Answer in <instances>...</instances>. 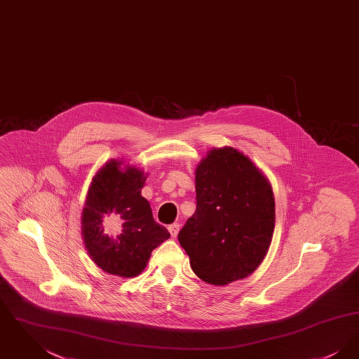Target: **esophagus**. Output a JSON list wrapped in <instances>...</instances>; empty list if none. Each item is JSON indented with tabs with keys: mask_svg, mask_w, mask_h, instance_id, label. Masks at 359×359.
I'll use <instances>...</instances> for the list:
<instances>
[{
	"mask_svg": "<svg viewBox=\"0 0 359 359\" xmlns=\"http://www.w3.org/2000/svg\"><path fill=\"white\" fill-rule=\"evenodd\" d=\"M168 230L171 233L172 238H176L177 234H179V230H180V224L179 223H172L168 226Z\"/></svg>",
	"mask_w": 359,
	"mask_h": 359,
	"instance_id": "34e87169",
	"label": "esophagus"
}]
</instances>
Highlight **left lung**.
<instances>
[{"label": "left lung", "mask_w": 359, "mask_h": 359, "mask_svg": "<svg viewBox=\"0 0 359 359\" xmlns=\"http://www.w3.org/2000/svg\"><path fill=\"white\" fill-rule=\"evenodd\" d=\"M196 210L177 239L195 274L226 285L253 273L274 229L272 187L234 148L210 151L195 172Z\"/></svg>", "instance_id": "8db88e82"}]
</instances>
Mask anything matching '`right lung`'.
Returning <instances> with one entry per match:
<instances>
[{
    "label": "right lung",
    "mask_w": 359,
    "mask_h": 359,
    "mask_svg": "<svg viewBox=\"0 0 359 359\" xmlns=\"http://www.w3.org/2000/svg\"><path fill=\"white\" fill-rule=\"evenodd\" d=\"M122 163L109 161L94 176L82 214V233L88 255L107 273L135 277L141 273L152 250L170 238L168 230L154 222L149 202L141 196L147 176ZM107 216L118 224L104 228Z\"/></svg>",
    "instance_id": "1"
}]
</instances>
